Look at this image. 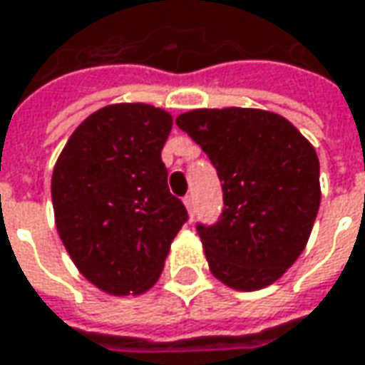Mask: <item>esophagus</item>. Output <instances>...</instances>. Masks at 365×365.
Segmentation results:
<instances>
[{"label": "esophagus", "instance_id": "34e87169", "mask_svg": "<svg viewBox=\"0 0 365 365\" xmlns=\"http://www.w3.org/2000/svg\"><path fill=\"white\" fill-rule=\"evenodd\" d=\"M185 205H187L188 215L192 217V212H195V197H192V195H187V197H185Z\"/></svg>", "mask_w": 365, "mask_h": 365}]
</instances>
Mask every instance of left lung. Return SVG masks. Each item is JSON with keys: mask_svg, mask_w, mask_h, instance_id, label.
Returning <instances> with one entry per match:
<instances>
[{"mask_svg": "<svg viewBox=\"0 0 365 365\" xmlns=\"http://www.w3.org/2000/svg\"><path fill=\"white\" fill-rule=\"evenodd\" d=\"M177 126L221 180L219 221L197 222L211 273L233 289L267 287L302 255L317 217L314 146L289 120L265 110H190Z\"/></svg>", "mask_w": 365, "mask_h": 365, "instance_id": "1", "label": "left lung"}]
</instances>
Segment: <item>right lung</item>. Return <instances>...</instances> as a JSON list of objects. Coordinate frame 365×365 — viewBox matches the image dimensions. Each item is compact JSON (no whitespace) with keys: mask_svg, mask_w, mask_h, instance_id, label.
<instances>
[{"mask_svg":"<svg viewBox=\"0 0 365 365\" xmlns=\"http://www.w3.org/2000/svg\"><path fill=\"white\" fill-rule=\"evenodd\" d=\"M173 116L114 104L78 126L51 175L56 227L90 283L112 295L150 289L188 221L160 158Z\"/></svg>","mask_w":365,"mask_h":365,"instance_id":"1","label":"right lung"}]
</instances>
